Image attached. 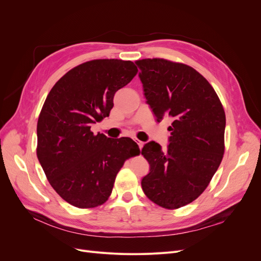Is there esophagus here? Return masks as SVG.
<instances>
[{
    "instance_id": "obj_1",
    "label": "esophagus",
    "mask_w": 261,
    "mask_h": 261,
    "mask_svg": "<svg viewBox=\"0 0 261 261\" xmlns=\"http://www.w3.org/2000/svg\"><path fill=\"white\" fill-rule=\"evenodd\" d=\"M136 144L138 145V147L141 149V148H143L144 147V143H143V141H140V140H136Z\"/></svg>"
}]
</instances>
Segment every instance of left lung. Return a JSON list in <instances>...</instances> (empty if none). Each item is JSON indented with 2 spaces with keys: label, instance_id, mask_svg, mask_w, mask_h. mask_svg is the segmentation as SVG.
<instances>
[{
  "label": "left lung",
  "instance_id": "left-lung-1",
  "mask_svg": "<svg viewBox=\"0 0 261 261\" xmlns=\"http://www.w3.org/2000/svg\"><path fill=\"white\" fill-rule=\"evenodd\" d=\"M156 121L172 118L167 150L150 141L141 150L150 172L141 179L148 198L165 209L203 193L224 154L225 113L217 92L193 67L164 59L135 62Z\"/></svg>",
  "mask_w": 261,
  "mask_h": 261
}]
</instances>
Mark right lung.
<instances>
[{
	"label": "right lung",
	"instance_id": "obj_1",
	"mask_svg": "<svg viewBox=\"0 0 261 261\" xmlns=\"http://www.w3.org/2000/svg\"><path fill=\"white\" fill-rule=\"evenodd\" d=\"M130 61L85 62L63 76L46 97L37 124V156L63 199L87 209L103 204L124 162L140 152L128 137L90 130L109 116L115 92L137 74Z\"/></svg>",
	"mask_w": 261,
	"mask_h": 261
}]
</instances>
